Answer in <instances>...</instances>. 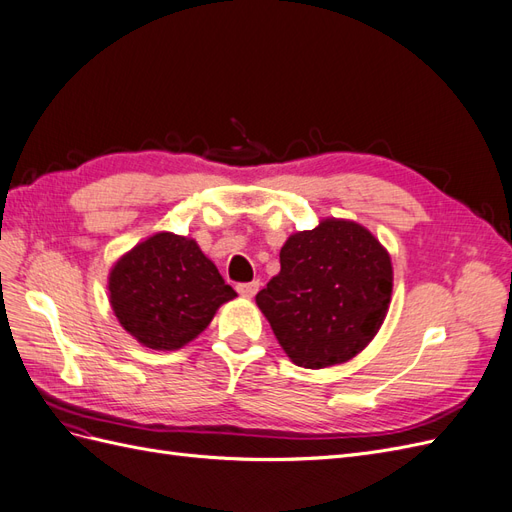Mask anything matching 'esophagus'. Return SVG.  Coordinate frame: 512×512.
<instances>
[{"label": "esophagus", "instance_id": "obj_1", "mask_svg": "<svg viewBox=\"0 0 512 512\" xmlns=\"http://www.w3.org/2000/svg\"><path fill=\"white\" fill-rule=\"evenodd\" d=\"M258 282H247V284H237V292L241 294V297H245V299H252L254 294L258 292Z\"/></svg>", "mask_w": 512, "mask_h": 512}]
</instances>
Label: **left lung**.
I'll use <instances>...</instances> for the list:
<instances>
[{
	"instance_id": "obj_1",
	"label": "left lung",
	"mask_w": 512,
	"mask_h": 512,
	"mask_svg": "<svg viewBox=\"0 0 512 512\" xmlns=\"http://www.w3.org/2000/svg\"><path fill=\"white\" fill-rule=\"evenodd\" d=\"M280 265L256 305L294 365L346 363L376 337L389 312L393 267L367 228L322 220L288 237Z\"/></svg>"
}]
</instances>
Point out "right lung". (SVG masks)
I'll return each mask as SVG.
<instances>
[{"label":"right lung","instance_id":"right-lung-1","mask_svg":"<svg viewBox=\"0 0 512 512\" xmlns=\"http://www.w3.org/2000/svg\"><path fill=\"white\" fill-rule=\"evenodd\" d=\"M237 292L194 239L158 232L123 254L108 275L119 324L151 350H177L203 333Z\"/></svg>","mask_w":512,"mask_h":512}]
</instances>
